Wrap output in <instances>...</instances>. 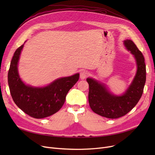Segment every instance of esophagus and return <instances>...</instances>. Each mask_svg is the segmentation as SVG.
<instances>
[{"mask_svg": "<svg viewBox=\"0 0 155 155\" xmlns=\"http://www.w3.org/2000/svg\"><path fill=\"white\" fill-rule=\"evenodd\" d=\"M88 72L86 70H83L80 72V78L81 79H85L88 76Z\"/></svg>", "mask_w": 155, "mask_h": 155, "instance_id": "obj_1", "label": "esophagus"}]
</instances>
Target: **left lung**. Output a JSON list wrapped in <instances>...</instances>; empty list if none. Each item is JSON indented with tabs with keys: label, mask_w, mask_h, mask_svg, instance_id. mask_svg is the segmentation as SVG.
Wrapping results in <instances>:
<instances>
[{
	"label": "left lung",
	"mask_w": 155,
	"mask_h": 155,
	"mask_svg": "<svg viewBox=\"0 0 155 155\" xmlns=\"http://www.w3.org/2000/svg\"><path fill=\"white\" fill-rule=\"evenodd\" d=\"M124 45L134 54L137 70L133 83L124 95H112L104 84L92 78L87 79L91 109L97 114L109 119L119 118L131 111L141 99L146 82V64L142 53L132 40H125Z\"/></svg>",
	"instance_id": "obj_1"
}]
</instances>
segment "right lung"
I'll return each mask as SVG.
<instances>
[{
  "label": "right lung",
  "instance_id": "add662e5",
  "mask_svg": "<svg viewBox=\"0 0 155 155\" xmlns=\"http://www.w3.org/2000/svg\"><path fill=\"white\" fill-rule=\"evenodd\" d=\"M24 45L15 50L8 71V84L12 98L24 112L41 119L58 112L63 105L66 96L79 79V73L61 78L45 87H32L24 84L18 71V63Z\"/></svg>",
  "mask_w": 155,
  "mask_h": 155
}]
</instances>
